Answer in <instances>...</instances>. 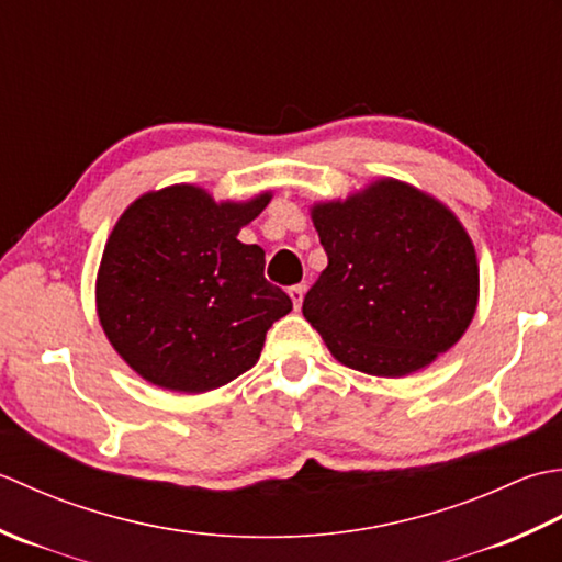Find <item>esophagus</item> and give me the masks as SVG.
Segmentation results:
<instances>
[{
  "instance_id": "esophagus-1",
  "label": "esophagus",
  "mask_w": 562,
  "mask_h": 562,
  "mask_svg": "<svg viewBox=\"0 0 562 562\" xmlns=\"http://www.w3.org/2000/svg\"><path fill=\"white\" fill-rule=\"evenodd\" d=\"M289 295H291V301H293V307H295V311H301V305H303V295H305V285H291V289H289Z\"/></svg>"
}]
</instances>
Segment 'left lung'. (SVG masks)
Listing matches in <instances>:
<instances>
[{"mask_svg":"<svg viewBox=\"0 0 562 562\" xmlns=\"http://www.w3.org/2000/svg\"><path fill=\"white\" fill-rule=\"evenodd\" d=\"M313 225L327 269L303 315L353 371L403 378L427 369L473 323L480 269L471 235L427 191L393 177L319 201Z\"/></svg>","mask_w":562,"mask_h":562,"instance_id":"1","label":"left lung"}]
</instances>
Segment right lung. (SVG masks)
<instances>
[{
    "label": "right lung",
    "mask_w": 562,
    "mask_h": 562,
    "mask_svg": "<svg viewBox=\"0 0 562 562\" xmlns=\"http://www.w3.org/2000/svg\"><path fill=\"white\" fill-rule=\"evenodd\" d=\"M271 191L215 201L193 184L147 191L113 225L97 271L111 347L162 391L209 393L259 361L267 329L293 311L265 279V249L239 231Z\"/></svg>",
    "instance_id": "1"
}]
</instances>
